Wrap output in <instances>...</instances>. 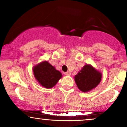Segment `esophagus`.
Segmentation results:
<instances>
[{
  "label": "esophagus",
  "mask_w": 127,
  "mask_h": 127,
  "mask_svg": "<svg viewBox=\"0 0 127 127\" xmlns=\"http://www.w3.org/2000/svg\"><path fill=\"white\" fill-rule=\"evenodd\" d=\"M65 75L67 76H70L71 75V73L70 72H67L65 73Z\"/></svg>",
  "instance_id": "34e87169"
}]
</instances>
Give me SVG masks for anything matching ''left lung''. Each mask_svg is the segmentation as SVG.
<instances>
[{"label": "left lung", "instance_id": "8db88e82", "mask_svg": "<svg viewBox=\"0 0 127 127\" xmlns=\"http://www.w3.org/2000/svg\"><path fill=\"white\" fill-rule=\"evenodd\" d=\"M101 79V73L90 65H85L75 76L76 84L82 92L95 88Z\"/></svg>", "mask_w": 127, "mask_h": 127}]
</instances>
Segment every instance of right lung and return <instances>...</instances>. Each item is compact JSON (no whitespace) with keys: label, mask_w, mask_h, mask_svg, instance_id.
Wrapping results in <instances>:
<instances>
[{"label":"right lung","mask_w":127,"mask_h":127,"mask_svg":"<svg viewBox=\"0 0 127 127\" xmlns=\"http://www.w3.org/2000/svg\"><path fill=\"white\" fill-rule=\"evenodd\" d=\"M35 78L43 87L51 88L56 85L62 75L48 62H43L33 68Z\"/></svg>","instance_id":"right-lung-1"}]
</instances>
